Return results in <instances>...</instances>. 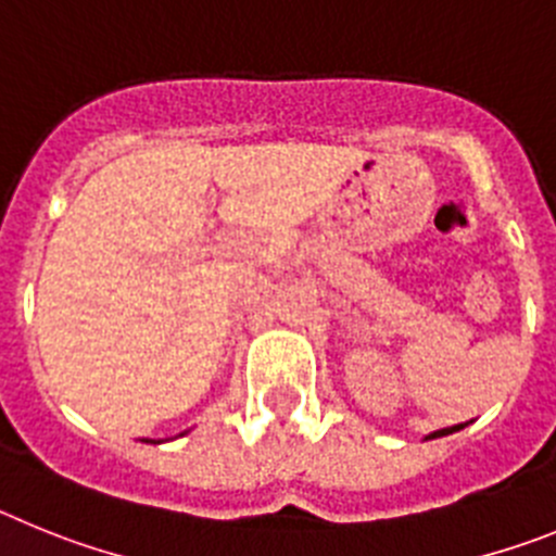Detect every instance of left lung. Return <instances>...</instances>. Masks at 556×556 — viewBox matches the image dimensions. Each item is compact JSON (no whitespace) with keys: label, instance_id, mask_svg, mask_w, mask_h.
<instances>
[{"label":"left lung","instance_id":"1","mask_svg":"<svg viewBox=\"0 0 556 556\" xmlns=\"http://www.w3.org/2000/svg\"><path fill=\"white\" fill-rule=\"evenodd\" d=\"M459 429H465V424H459V426H451V429H440V431H434V434H429V437H426V440H434V437L454 434V431H459Z\"/></svg>","mask_w":556,"mask_h":556}]
</instances>
